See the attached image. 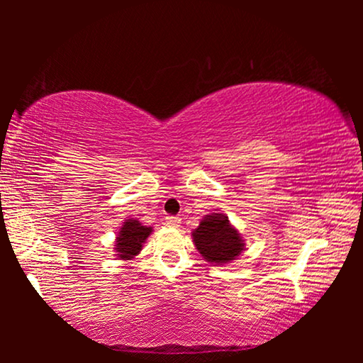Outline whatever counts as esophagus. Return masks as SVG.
<instances>
[{
  "instance_id": "obj_1",
  "label": "esophagus",
  "mask_w": 363,
  "mask_h": 363,
  "mask_svg": "<svg viewBox=\"0 0 363 363\" xmlns=\"http://www.w3.org/2000/svg\"><path fill=\"white\" fill-rule=\"evenodd\" d=\"M164 224H167L168 227H179L181 225V218L167 216V219H164Z\"/></svg>"
}]
</instances>
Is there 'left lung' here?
<instances>
[{"label": "left lung", "instance_id": "left-lung-1", "mask_svg": "<svg viewBox=\"0 0 363 363\" xmlns=\"http://www.w3.org/2000/svg\"><path fill=\"white\" fill-rule=\"evenodd\" d=\"M194 243L200 255L211 264H227L237 259L245 248L238 230L229 223L225 214L213 213L201 219L192 232Z\"/></svg>", "mask_w": 363, "mask_h": 363}]
</instances>
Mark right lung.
Returning <instances> with one entry per match:
<instances>
[{
    "label": "right lung",
    "instance_id": "obj_1",
    "mask_svg": "<svg viewBox=\"0 0 363 363\" xmlns=\"http://www.w3.org/2000/svg\"><path fill=\"white\" fill-rule=\"evenodd\" d=\"M152 233V227L143 225L138 219H126L123 223L115 243V251L118 259L128 261L139 255L143 243Z\"/></svg>",
    "mask_w": 363,
    "mask_h": 363
}]
</instances>
